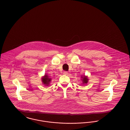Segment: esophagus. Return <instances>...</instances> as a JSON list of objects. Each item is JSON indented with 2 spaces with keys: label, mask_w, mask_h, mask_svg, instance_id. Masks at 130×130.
<instances>
[{
  "label": "esophagus",
  "mask_w": 130,
  "mask_h": 130,
  "mask_svg": "<svg viewBox=\"0 0 130 130\" xmlns=\"http://www.w3.org/2000/svg\"><path fill=\"white\" fill-rule=\"evenodd\" d=\"M63 74H65V75H66V74H68V72H66V71H64L63 72Z\"/></svg>",
  "instance_id": "obj_1"
}]
</instances>
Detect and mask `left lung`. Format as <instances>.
<instances>
[{"instance_id":"1","label":"left lung","mask_w":130,"mask_h":130,"mask_svg":"<svg viewBox=\"0 0 130 130\" xmlns=\"http://www.w3.org/2000/svg\"><path fill=\"white\" fill-rule=\"evenodd\" d=\"M81 77L82 78V80L83 81V84H87L88 83L89 79H88V78L87 76L84 75V76H81Z\"/></svg>"}]
</instances>
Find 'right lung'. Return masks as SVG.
Instances as JSON below:
<instances>
[{"label":"right lung","instance_id":"add662e5","mask_svg":"<svg viewBox=\"0 0 130 130\" xmlns=\"http://www.w3.org/2000/svg\"><path fill=\"white\" fill-rule=\"evenodd\" d=\"M52 80V78H50L47 74H45L41 78V80L42 83L46 86H48V85H50V83L51 82Z\"/></svg>","mask_w":130,"mask_h":130}]
</instances>
